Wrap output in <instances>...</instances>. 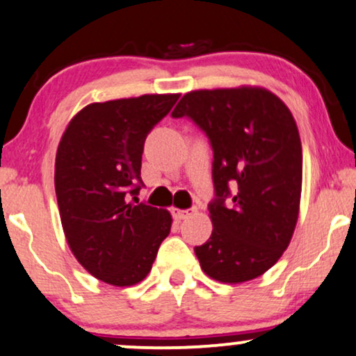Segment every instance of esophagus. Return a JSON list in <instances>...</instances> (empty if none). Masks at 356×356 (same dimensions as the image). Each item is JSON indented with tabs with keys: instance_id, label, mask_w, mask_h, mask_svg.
<instances>
[{
	"instance_id": "34e87169",
	"label": "esophagus",
	"mask_w": 356,
	"mask_h": 356,
	"mask_svg": "<svg viewBox=\"0 0 356 356\" xmlns=\"http://www.w3.org/2000/svg\"><path fill=\"white\" fill-rule=\"evenodd\" d=\"M192 212H194V209H172V216L175 220H184L192 216Z\"/></svg>"
}]
</instances>
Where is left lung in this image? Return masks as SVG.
<instances>
[{"mask_svg": "<svg viewBox=\"0 0 356 356\" xmlns=\"http://www.w3.org/2000/svg\"><path fill=\"white\" fill-rule=\"evenodd\" d=\"M209 138L214 195L211 238L195 246L202 271L244 283L275 266L300 212L303 152L289 108L259 87L194 90L172 112Z\"/></svg>", "mask_w": 356, "mask_h": 356, "instance_id": "8db88e82", "label": "left lung"}]
</instances>
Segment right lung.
Instances as JSON below:
<instances>
[{
  "instance_id": "obj_1",
  "label": "right lung",
  "mask_w": 356,
  "mask_h": 356,
  "mask_svg": "<svg viewBox=\"0 0 356 356\" xmlns=\"http://www.w3.org/2000/svg\"><path fill=\"white\" fill-rule=\"evenodd\" d=\"M177 99L167 93L90 104L61 136L55 161L61 226L76 261L104 283H140L169 236V211L129 197L144 186L145 138Z\"/></svg>"
}]
</instances>
